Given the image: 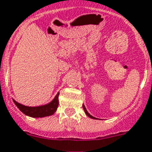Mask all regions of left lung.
<instances>
[{
  "label": "left lung",
  "mask_w": 152,
  "mask_h": 152,
  "mask_svg": "<svg viewBox=\"0 0 152 152\" xmlns=\"http://www.w3.org/2000/svg\"><path fill=\"white\" fill-rule=\"evenodd\" d=\"M83 109H84V110H85V113H86V115H87L88 117H89V118H90L96 119V118H94V117H93V116H92V115H91L90 113H88V112L87 110H86V108H85V105H84V104H83Z\"/></svg>",
  "instance_id": "left-lung-1"
}]
</instances>
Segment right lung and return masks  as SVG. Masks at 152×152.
<instances>
[{
	"label": "right lung",
	"mask_w": 152,
	"mask_h": 152,
	"mask_svg": "<svg viewBox=\"0 0 152 152\" xmlns=\"http://www.w3.org/2000/svg\"><path fill=\"white\" fill-rule=\"evenodd\" d=\"M59 92H58L53 100L48 104L39 105V106H34V107L20 104L13 99V101L14 104L17 105V107L26 115L31 118H44V117L52 115L57 110V108L59 105Z\"/></svg>",
	"instance_id": "add662e5"
}]
</instances>
